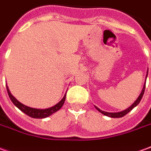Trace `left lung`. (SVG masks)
<instances>
[{
    "label": "left lung",
    "instance_id": "obj_1",
    "mask_svg": "<svg viewBox=\"0 0 151 151\" xmlns=\"http://www.w3.org/2000/svg\"><path fill=\"white\" fill-rule=\"evenodd\" d=\"M147 75H148V71H147V74H146V78H147ZM145 83L144 84V87H143V88H142V91H141V93L140 94V96L138 97V98L136 99V101L132 104L129 108H127L126 110L122 111H120V112H106V111H101L100 110L98 107H97L96 106H95V107H96V109H97L98 111H100L101 113H102L103 115H105V116H110V117H112V118H120V117H122L124 116L125 115H127L129 111H131L136 106L138 105L139 103H140V100H141V98L143 97V95H144L145 93Z\"/></svg>",
    "mask_w": 151,
    "mask_h": 151
}]
</instances>
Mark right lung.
<instances>
[{
    "instance_id": "right-lung-1",
    "label": "right lung",
    "mask_w": 151,
    "mask_h": 151,
    "mask_svg": "<svg viewBox=\"0 0 151 151\" xmlns=\"http://www.w3.org/2000/svg\"><path fill=\"white\" fill-rule=\"evenodd\" d=\"M7 89V93H8V95L11 98V101L15 104L19 110L21 111H23L24 113H25L26 115H28L30 117H33V118H45L47 116H49L50 115H52L54 112H56L57 111H58L63 105L64 103V101H65V98H66V94L64 95V97H63V99L61 101L58 102V104L54 105V106L52 107H50V108H47V109H35V108H32V107H29L27 106H24V104L20 103L19 101H17L15 99V97H13L11 95V92L9 91L8 89V87L6 86Z\"/></svg>"
}]
</instances>
